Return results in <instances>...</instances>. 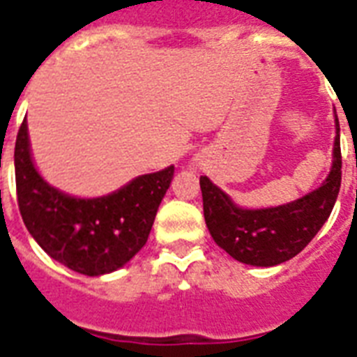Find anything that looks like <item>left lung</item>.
Wrapping results in <instances>:
<instances>
[{"label": "left lung", "mask_w": 357, "mask_h": 357, "mask_svg": "<svg viewBox=\"0 0 357 357\" xmlns=\"http://www.w3.org/2000/svg\"><path fill=\"white\" fill-rule=\"evenodd\" d=\"M335 111V109H333ZM341 187V135L335 114L332 168L321 187L282 206L248 209L200 178L204 217L213 241L238 263L276 266L293 259L311 243L330 217Z\"/></svg>", "instance_id": "1"}]
</instances>
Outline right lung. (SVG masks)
Instances as JSON below:
<instances>
[{"instance_id":"1","label":"right lung","mask_w":357,"mask_h":357,"mask_svg":"<svg viewBox=\"0 0 357 357\" xmlns=\"http://www.w3.org/2000/svg\"><path fill=\"white\" fill-rule=\"evenodd\" d=\"M18 207L31 237L52 259L85 276L122 268L148 241L174 165L142 174L109 195L79 198L42 178L24 120L14 146Z\"/></svg>"}]
</instances>
